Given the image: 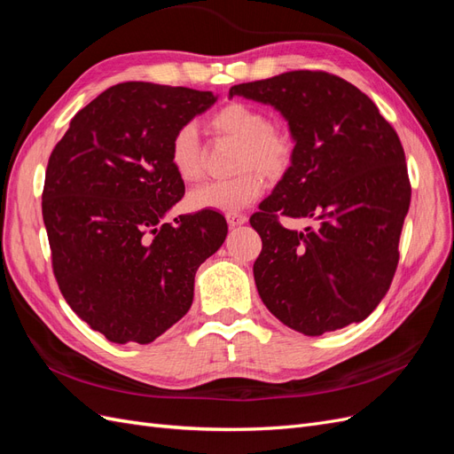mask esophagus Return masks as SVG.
Returning <instances> with one entry per match:
<instances>
[{
	"instance_id": "34e87169",
	"label": "esophagus",
	"mask_w": 454,
	"mask_h": 454,
	"mask_svg": "<svg viewBox=\"0 0 454 454\" xmlns=\"http://www.w3.org/2000/svg\"><path fill=\"white\" fill-rule=\"evenodd\" d=\"M246 222H248V217H246L244 214H227V223H229V227H240V225H244Z\"/></svg>"
}]
</instances>
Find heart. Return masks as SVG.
<instances>
[{
    "label": "heart",
    "mask_w": 454,
    "mask_h": 454,
    "mask_svg": "<svg viewBox=\"0 0 454 454\" xmlns=\"http://www.w3.org/2000/svg\"><path fill=\"white\" fill-rule=\"evenodd\" d=\"M208 125L214 134L240 142L237 170H244L231 180L202 184L187 197V204L195 212L237 214L248 208L263 193V177L280 176L292 159V142L287 136L270 125V119L261 109L232 102L210 117ZM168 160L182 182H195L202 172V145L193 122H185L172 136Z\"/></svg>",
    "instance_id": "heart-1"
}]
</instances>
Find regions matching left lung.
<instances>
[{
	"label": "left lung",
	"instance_id": "1",
	"mask_svg": "<svg viewBox=\"0 0 454 454\" xmlns=\"http://www.w3.org/2000/svg\"><path fill=\"white\" fill-rule=\"evenodd\" d=\"M229 96L272 106L295 144L290 168L250 217L263 242L254 263L261 301L310 337L365 320L394 278L411 202L395 130L369 96L325 72H287ZM277 213L319 225L286 230Z\"/></svg>",
	"mask_w": 454,
	"mask_h": 454
}]
</instances>
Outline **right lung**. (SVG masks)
Listing matches in <instances>:
<instances>
[{
    "label": "right lung",
    "instance_id": "add662e5",
    "mask_svg": "<svg viewBox=\"0 0 454 454\" xmlns=\"http://www.w3.org/2000/svg\"><path fill=\"white\" fill-rule=\"evenodd\" d=\"M215 100L129 81L81 109L52 149L41 206L54 277L79 318L117 345H147L182 320L197 269L227 237L217 212L162 222L185 193L172 136Z\"/></svg>",
    "mask_w": 454,
    "mask_h": 454
}]
</instances>
